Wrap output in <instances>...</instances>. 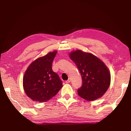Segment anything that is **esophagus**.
I'll return each mask as SVG.
<instances>
[{"label":"esophagus","mask_w":131,"mask_h":131,"mask_svg":"<svg viewBox=\"0 0 131 131\" xmlns=\"http://www.w3.org/2000/svg\"><path fill=\"white\" fill-rule=\"evenodd\" d=\"M70 82V78H69L68 80L66 81V83H67V84H68V83H69Z\"/></svg>","instance_id":"obj_1"}]
</instances>
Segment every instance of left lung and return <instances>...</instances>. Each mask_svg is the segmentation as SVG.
I'll return each instance as SVG.
<instances>
[{
	"label": "left lung",
	"instance_id": "1",
	"mask_svg": "<svg viewBox=\"0 0 131 131\" xmlns=\"http://www.w3.org/2000/svg\"><path fill=\"white\" fill-rule=\"evenodd\" d=\"M70 58L75 63L82 78V86L78 95L89 101L102 97L110 84L109 69L100 59L90 53L77 50L71 52Z\"/></svg>",
	"mask_w": 131,
	"mask_h": 131
}]
</instances>
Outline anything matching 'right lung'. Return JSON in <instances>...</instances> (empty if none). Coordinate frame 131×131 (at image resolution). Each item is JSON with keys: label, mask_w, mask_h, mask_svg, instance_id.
<instances>
[{"label": "right lung", "mask_w": 131, "mask_h": 131, "mask_svg": "<svg viewBox=\"0 0 131 131\" xmlns=\"http://www.w3.org/2000/svg\"><path fill=\"white\" fill-rule=\"evenodd\" d=\"M57 51L49 52L33 62L23 77V89L31 100L45 102L54 96L62 88V81L52 69Z\"/></svg>", "instance_id": "obj_1"}]
</instances>
